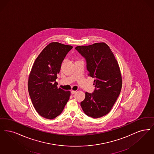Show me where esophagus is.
Here are the masks:
<instances>
[{"label":"esophagus","instance_id":"obj_1","mask_svg":"<svg viewBox=\"0 0 154 154\" xmlns=\"http://www.w3.org/2000/svg\"><path fill=\"white\" fill-rule=\"evenodd\" d=\"M75 92H76V91H73V90H72V91H71V93H72V94H73L74 93H75Z\"/></svg>","mask_w":154,"mask_h":154}]
</instances>
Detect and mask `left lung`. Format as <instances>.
Listing matches in <instances>:
<instances>
[{"mask_svg": "<svg viewBox=\"0 0 154 154\" xmlns=\"http://www.w3.org/2000/svg\"><path fill=\"white\" fill-rule=\"evenodd\" d=\"M75 49L85 59L88 75L95 79L94 91L85 93L81 108L88 116L103 117L110 112L121 92L122 79L119 64L106 43L79 46Z\"/></svg>", "mask_w": 154, "mask_h": 154, "instance_id": "left-lung-1", "label": "left lung"}]
</instances>
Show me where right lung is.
<instances>
[{"mask_svg":"<svg viewBox=\"0 0 154 154\" xmlns=\"http://www.w3.org/2000/svg\"><path fill=\"white\" fill-rule=\"evenodd\" d=\"M72 46L50 43L38 56L29 77V93L35 110L41 116L53 119L68 103L70 91L58 88L55 81L62 63Z\"/></svg>","mask_w":154,"mask_h":154,"instance_id":"1","label":"right lung"}]
</instances>
